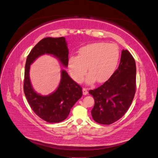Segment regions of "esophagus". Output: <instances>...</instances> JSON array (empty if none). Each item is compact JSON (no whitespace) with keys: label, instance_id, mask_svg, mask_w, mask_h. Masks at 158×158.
Returning a JSON list of instances; mask_svg holds the SVG:
<instances>
[{"label":"esophagus","instance_id":"esophagus-1","mask_svg":"<svg viewBox=\"0 0 158 158\" xmlns=\"http://www.w3.org/2000/svg\"><path fill=\"white\" fill-rule=\"evenodd\" d=\"M83 95L88 94V89L85 88H83Z\"/></svg>","mask_w":158,"mask_h":158}]
</instances>
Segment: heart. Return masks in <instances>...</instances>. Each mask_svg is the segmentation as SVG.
I'll return each mask as SVG.
<instances>
[{
    "instance_id": "obj_1",
    "label": "heart",
    "mask_w": 158,
    "mask_h": 158,
    "mask_svg": "<svg viewBox=\"0 0 158 158\" xmlns=\"http://www.w3.org/2000/svg\"><path fill=\"white\" fill-rule=\"evenodd\" d=\"M119 59V48L115 44L96 43L83 47L79 49L77 57H70L69 68L73 78L81 82L87 72L89 83L96 81H106L117 68Z\"/></svg>"
}]
</instances>
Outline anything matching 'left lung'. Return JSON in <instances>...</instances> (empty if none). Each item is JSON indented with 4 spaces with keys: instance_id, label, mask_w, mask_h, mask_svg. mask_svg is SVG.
Masks as SVG:
<instances>
[{
    "instance_id": "1",
    "label": "left lung",
    "mask_w": 158,
    "mask_h": 158,
    "mask_svg": "<svg viewBox=\"0 0 158 158\" xmlns=\"http://www.w3.org/2000/svg\"><path fill=\"white\" fill-rule=\"evenodd\" d=\"M136 73L133 56L123 49L118 69L102 85L89 91L95 101L91 113L96 122L110 125L127 112L135 95Z\"/></svg>"
}]
</instances>
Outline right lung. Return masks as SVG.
Here are the masks:
<instances>
[{
	"label": "right lung",
	"instance_id": "add662e5",
	"mask_svg": "<svg viewBox=\"0 0 158 158\" xmlns=\"http://www.w3.org/2000/svg\"><path fill=\"white\" fill-rule=\"evenodd\" d=\"M45 53L56 57L63 66H68L69 49L65 38L43 39L32 48L26 59L23 92L36 115L48 123H58L68 117L73 106L82 96V88L62 70L61 81L54 92L48 96H41L35 92L30 81V66L38 57Z\"/></svg>",
	"mask_w": 158,
	"mask_h": 158
}]
</instances>
